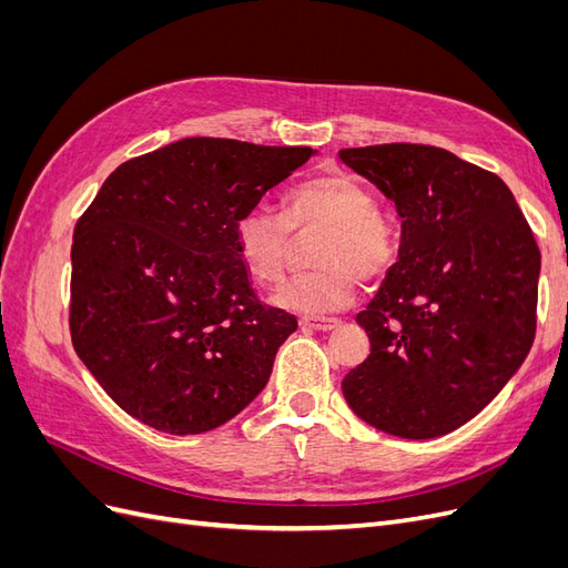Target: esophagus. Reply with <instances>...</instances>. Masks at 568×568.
I'll return each mask as SVG.
<instances>
[{"label": "esophagus", "instance_id": "esophagus-1", "mask_svg": "<svg viewBox=\"0 0 568 568\" xmlns=\"http://www.w3.org/2000/svg\"><path fill=\"white\" fill-rule=\"evenodd\" d=\"M341 324L336 317H324V315H303L301 326L303 329H315V332H332Z\"/></svg>", "mask_w": 568, "mask_h": 568}]
</instances>
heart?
<instances>
[{
    "mask_svg": "<svg viewBox=\"0 0 568 568\" xmlns=\"http://www.w3.org/2000/svg\"><path fill=\"white\" fill-rule=\"evenodd\" d=\"M320 230L311 248L313 270L280 286L274 301L291 311H338L355 296L357 280L382 282L398 261V230L376 209L374 194L351 175L334 173L291 189L282 215L251 209L234 222V248L255 282L284 277L291 232Z\"/></svg>",
    "mask_w": 568,
    "mask_h": 568,
    "instance_id": "obj_1",
    "label": "heart"
}]
</instances>
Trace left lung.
<instances>
[{
    "mask_svg": "<svg viewBox=\"0 0 568 568\" xmlns=\"http://www.w3.org/2000/svg\"><path fill=\"white\" fill-rule=\"evenodd\" d=\"M403 220L398 263L357 315L369 357L341 388L357 417L436 438L476 417L536 338L540 248L495 173L426 144L341 149Z\"/></svg>",
    "mask_w": 568,
    "mask_h": 568,
    "instance_id": "obj_1",
    "label": "left lung"
}]
</instances>
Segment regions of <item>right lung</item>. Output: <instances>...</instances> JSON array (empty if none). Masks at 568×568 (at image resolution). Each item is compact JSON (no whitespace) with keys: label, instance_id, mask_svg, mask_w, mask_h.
I'll return each instance as SVG.
<instances>
[{"label":"right lung","instance_id":"obj_1","mask_svg":"<svg viewBox=\"0 0 568 568\" xmlns=\"http://www.w3.org/2000/svg\"><path fill=\"white\" fill-rule=\"evenodd\" d=\"M313 156L186 136L118 165L75 225L73 348L113 403L165 434H203L270 379L296 317L261 303L234 222Z\"/></svg>","mask_w":568,"mask_h":568}]
</instances>
